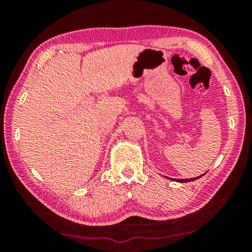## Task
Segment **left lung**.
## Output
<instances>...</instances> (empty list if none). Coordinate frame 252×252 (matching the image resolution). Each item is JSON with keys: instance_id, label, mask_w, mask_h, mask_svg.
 <instances>
[{"instance_id": "left-lung-1", "label": "left lung", "mask_w": 252, "mask_h": 252, "mask_svg": "<svg viewBox=\"0 0 252 252\" xmlns=\"http://www.w3.org/2000/svg\"><path fill=\"white\" fill-rule=\"evenodd\" d=\"M202 176H204V173L202 174ZM202 176H199L198 178H192V179H174V180L178 181V182H190V181H193V180H195V179L201 178ZM171 180H172V179H171Z\"/></svg>"}]
</instances>
